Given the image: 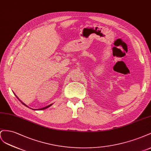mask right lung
Returning a JSON list of instances; mask_svg holds the SVG:
<instances>
[{
  "instance_id": "right-lung-1",
  "label": "right lung",
  "mask_w": 151,
  "mask_h": 151,
  "mask_svg": "<svg viewBox=\"0 0 151 151\" xmlns=\"http://www.w3.org/2000/svg\"><path fill=\"white\" fill-rule=\"evenodd\" d=\"M15 96H16V95H15ZM16 97L17 98H18V99H19V101H20V102H21V103H22V104H23V105H24L25 106H27V107H28V106H27V105H26L25 104H24V103H23V102L22 101H21V100L19 99V98H18V97H17L16 96ZM52 104H50V105H49V106H46V107H43V108H42V109H33V110H43V109H47V108H48V107H50V106H52Z\"/></svg>"
}]
</instances>
